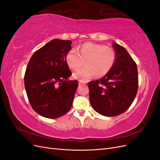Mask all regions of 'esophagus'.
I'll return each instance as SVG.
<instances>
[{"label":"esophagus","instance_id":"1","mask_svg":"<svg viewBox=\"0 0 160 160\" xmlns=\"http://www.w3.org/2000/svg\"><path fill=\"white\" fill-rule=\"evenodd\" d=\"M85 83H82V82H79V86H81V85H83Z\"/></svg>","mask_w":160,"mask_h":160}]
</instances>
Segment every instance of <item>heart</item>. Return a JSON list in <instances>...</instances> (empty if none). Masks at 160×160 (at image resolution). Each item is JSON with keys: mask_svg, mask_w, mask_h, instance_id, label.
<instances>
[{"mask_svg": "<svg viewBox=\"0 0 160 160\" xmlns=\"http://www.w3.org/2000/svg\"><path fill=\"white\" fill-rule=\"evenodd\" d=\"M67 53L65 60L69 68L77 70L85 63L86 66L75 71L72 76L85 81L95 75L101 77L106 75L114 65L117 54L113 48L94 42H85Z\"/></svg>", "mask_w": 160, "mask_h": 160, "instance_id": "1", "label": "heart"}]
</instances>
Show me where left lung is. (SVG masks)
I'll list each match as a JSON object with an SVG mask.
<instances>
[{
    "instance_id": "left-lung-1",
    "label": "left lung",
    "mask_w": 160,
    "mask_h": 160,
    "mask_svg": "<svg viewBox=\"0 0 160 160\" xmlns=\"http://www.w3.org/2000/svg\"><path fill=\"white\" fill-rule=\"evenodd\" d=\"M113 47L117 58L112 68L102 78L88 83L92 108L108 117L118 116L127 111L138 89L136 63L123 47L115 42Z\"/></svg>"
}]
</instances>
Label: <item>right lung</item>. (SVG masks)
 I'll return each instance as SVG.
<instances>
[{
    "label": "right lung",
    "mask_w": 160,
    "mask_h": 160,
    "mask_svg": "<svg viewBox=\"0 0 160 160\" xmlns=\"http://www.w3.org/2000/svg\"><path fill=\"white\" fill-rule=\"evenodd\" d=\"M70 40L53 39L37 50L27 65L24 81L32 108L40 115L55 119L71 108L78 87L65 57L71 49Z\"/></svg>",
    "instance_id": "obj_1"
}]
</instances>
